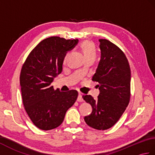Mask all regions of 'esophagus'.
Masks as SVG:
<instances>
[{
  "mask_svg": "<svg viewBox=\"0 0 155 155\" xmlns=\"http://www.w3.org/2000/svg\"><path fill=\"white\" fill-rule=\"evenodd\" d=\"M77 101L78 102H83L84 100H83V94L79 93H78V98H77Z\"/></svg>",
  "mask_w": 155,
  "mask_h": 155,
  "instance_id": "esophagus-1",
  "label": "esophagus"
}]
</instances>
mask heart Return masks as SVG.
I'll use <instances>...</instances> for the list:
<instances>
[{
  "instance_id": "heart-1",
  "label": "heart",
  "mask_w": 155,
  "mask_h": 155,
  "mask_svg": "<svg viewBox=\"0 0 155 155\" xmlns=\"http://www.w3.org/2000/svg\"><path fill=\"white\" fill-rule=\"evenodd\" d=\"M81 47L84 54V57L86 58H96L97 51L93 42L90 41H84L81 44ZM68 57V53L64 56L63 61L65 62Z\"/></svg>"
}]
</instances>
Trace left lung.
<instances>
[{"mask_svg":"<svg viewBox=\"0 0 155 155\" xmlns=\"http://www.w3.org/2000/svg\"><path fill=\"white\" fill-rule=\"evenodd\" d=\"M98 41L101 59L92 80L98 83L100 93L97 99L83 96L93 108L84 119L92 128L107 130L114 126L129 103L130 69L126 56L117 46L107 39Z\"/></svg>","mask_w":155,"mask_h":155,"instance_id":"8db88e82","label":"left lung"}]
</instances>
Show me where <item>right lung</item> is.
Listing matches in <instances>:
<instances>
[{
  "instance_id": "1",
  "label": "right lung",
  "mask_w": 155,
  "mask_h": 155,
  "mask_svg": "<svg viewBox=\"0 0 155 155\" xmlns=\"http://www.w3.org/2000/svg\"><path fill=\"white\" fill-rule=\"evenodd\" d=\"M78 39L51 37L39 42L22 65L20 84L23 104L36 127L48 130L58 127L75 103L78 92L54 90L51 83L61 73L67 52L78 44Z\"/></svg>"
}]
</instances>
